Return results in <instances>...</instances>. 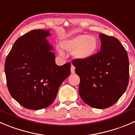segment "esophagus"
<instances>
[{"instance_id": "1", "label": "esophagus", "mask_w": 135, "mask_h": 135, "mask_svg": "<svg viewBox=\"0 0 135 135\" xmlns=\"http://www.w3.org/2000/svg\"><path fill=\"white\" fill-rule=\"evenodd\" d=\"M70 71H71L72 74H74L75 73V67L73 65H71V68H70Z\"/></svg>"}]
</instances>
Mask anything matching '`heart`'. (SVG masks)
Wrapping results in <instances>:
<instances>
[{
  "label": "heart",
  "instance_id": "1",
  "mask_svg": "<svg viewBox=\"0 0 135 135\" xmlns=\"http://www.w3.org/2000/svg\"><path fill=\"white\" fill-rule=\"evenodd\" d=\"M61 46L67 51L73 52V55L77 59L86 60L96 53L99 43L94 36L80 34L62 41ZM60 53L62 54V51Z\"/></svg>",
  "mask_w": 135,
  "mask_h": 135
}]
</instances>
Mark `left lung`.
<instances>
[{
	"mask_svg": "<svg viewBox=\"0 0 135 135\" xmlns=\"http://www.w3.org/2000/svg\"><path fill=\"white\" fill-rule=\"evenodd\" d=\"M100 52L86 60L73 59L75 73L80 77L78 91L90 106L105 109L114 105L129 84L127 52L113 36L101 33Z\"/></svg>",
	"mask_w": 135,
	"mask_h": 135,
	"instance_id": "8db88e82",
	"label": "left lung"
}]
</instances>
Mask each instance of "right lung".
Masks as SVG:
<instances>
[{"label":"right lung","instance_id":"add662e5","mask_svg":"<svg viewBox=\"0 0 135 135\" xmlns=\"http://www.w3.org/2000/svg\"><path fill=\"white\" fill-rule=\"evenodd\" d=\"M49 30H34L15 41L6 59L4 70L8 91L23 108H47L59 88L70 74V63L56 65L52 46L46 40Z\"/></svg>","mask_w":135,"mask_h":135}]
</instances>
